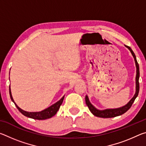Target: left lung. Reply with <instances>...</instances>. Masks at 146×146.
<instances>
[{
	"instance_id": "8db88e82",
	"label": "left lung",
	"mask_w": 146,
	"mask_h": 146,
	"mask_svg": "<svg viewBox=\"0 0 146 146\" xmlns=\"http://www.w3.org/2000/svg\"><path fill=\"white\" fill-rule=\"evenodd\" d=\"M125 46L126 47V48L130 51V52L131 53L133 58H134L136 68H137V75H136V78H135L136 91H135V95L129 101V102L126 104L125 106H122V107L115 108V109H106V110H100L96 108L95 106H94L90 102L88 97L86 95L85 98L86 105L88 106V107L89 108V110H90L91 113L95 116H96V117H100V118H113V117H118V116H120L121 115L123 114V113H125L127 110H129V108L131 107L133 103L134 102L135 100L136 99V98L137 97V96L138 95V92H139V82H138V81H139V77H140L139 66H138V64L137 62L136 56L135 55L134 52H133V50L131 49V48L125 45Z\"/></svg>"
}]
</instances>
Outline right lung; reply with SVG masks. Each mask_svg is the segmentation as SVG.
Instances as JSON below:
<instances>
[{
  "label": "right lung",
  "instance_id": "1",
  "mask_svg": "<svg viewBox=\"0 0 146 146\" xmlns=\"http://www.w3.org/2000/svg\"><path fill=\"white\" fill-rule=\"evenodd\" d=\"M9 95H10V98L12 100V102L15 104V105L17 109H18L19 111L21 112L22 114L24 115V116H26L27 117L33 118V119H35V120H46V119H48V118H50L52 117H53V116L57 113L58 110H59V108H60V106H61L62 104L64 98V96H65L64 95L63 97L58 101V102L53 104V105L49 106V108L45 109V110L41 111L28 112L22 110V109L20 108L19 106L17 105V104L15 102L13 97H12V95H11L10 86H9Z\"/></svg>",
  "mask_w": 146,
  "mask_h": 146
}]
</instances>
